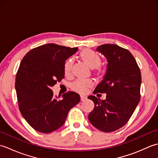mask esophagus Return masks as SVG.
<instances>
[{"label":"esophagus","instance_id":"obj_1","mask_svg":"<svg viewBox=\"0 0 158 158\" xmlns=\"http://www.w3.org/2000/svg\"><path fill=\"white\" fill-rule=\"evenodd\" d=\"M80 98H81V101H84V100H85L87 99V97L85 96H83V95L80 96Z\"/></svg>","mask_w":158,"mask_h":158}]
</instances>
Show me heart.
Listing matches in <instances>:
<instances>
[{
    "mask_svg": "<svg viewBox=\"0 0 158 158\" xmlns=\"http://www.w3.org/2000/svg\"><path fill=\"white\" fill-rule=\"evenodd\" d=\"M80 58L91 69H93L96 75L102 73V68L100 66L101 60L100 57L90 50H84L80 53ZM73 60L72 58L67 60L64 66V70L65 74L70 73L72 69ZM94 85V81L92 79H77L73 82L70 85L71 88L75 92L79 93H84L88 88H92Z\"/></svg>",
    "mask_w": 158,
    "mask_h": 158,
    "instance_id": "heart-1",
    "label": "heart"
}]
</instances>
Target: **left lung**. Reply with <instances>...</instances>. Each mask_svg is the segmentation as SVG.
<instances>
[{"label": "left lung", "mask_w": 158, "mask_h": 158, "mask_svg": "<svg viewBox=\"0 0 158 158\" xmlns=\"http://www.w3.org/2000/svg\"><path fill=\"white\" fill-rule=\"evenodd\" d=\"M96 51L105 56L108 64L103 80L93 93H105L106 96L105 100L88 96L94 103V109L88 119L96 128L110 132L125 125L138 105L141 74L127 49L115 44H104L98 46Z\"/></svg>", "instance_id": "obj_1"}]
</instances>
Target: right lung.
<instances>
[{"label":"right lung","instance_id":"1","mask_svg":"<svg viewBox=\"0 0 158 158\" xmlns=\"http://www.w3.org/2000/svg\"><path fill=\"white\" fill-rule=\"evenodd\" d=\"M78 48L48 43L31 49L23 57L15 78L19 109L35 130L50 133L60 128L70 109L80 101L74 92L55 96L52 88L64 78L66 60Z\"/></svg>","mask_w":158,"mask_h":158}]
</instances>
